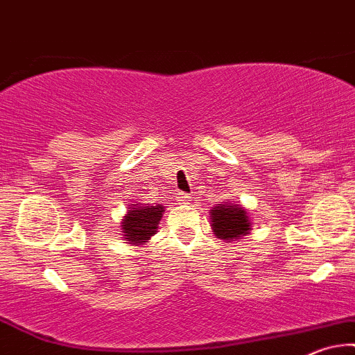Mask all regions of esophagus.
Wrapping results in <instances>:
<instances>
[{
    "mask_svg": "<svg viewBox=\"0 0 355 355\" xmlns=\"http://www.w3.org/2000/svg\"><path fill=\"white\" fill-rule=\"evenodd\" d=\"M175 200H177L178 203H188V201H190V195H188V193L178 191L177 196H175Z\"/></svg>",
    "mask_w": 355,
    "mask_h": 355,
    "instance_id": "esophagus-1",
    "label": "esophagus"
}]
</instances>
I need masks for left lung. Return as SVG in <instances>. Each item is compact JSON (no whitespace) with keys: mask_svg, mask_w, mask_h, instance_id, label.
<instances>
[{"mask_svg":"<svg viewBox=\"0 0 355 355\" xmlns=\"http://www.w3.org/2000/svg\"><path fill=\"white\" fill-rule=\"evenodd\" d=\"M211 227L219 239L227 242L241 239L249 234L250 221L249 214L239 205H218L211 209Z\"/></svg>","mask_w":355,"mask_h":355,"instance_id":"obj_1","label":"left lung"}]
</instances>
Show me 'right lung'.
<instances>
[{"label": "right lung", "mask_w": 355, "mask_h": 355, "mask_svg": "<svg viewBox=\"0 0 355 355\" xmlns=\"http://www.w3.org/2000/svg\"><path fill=\"white\" fill-rule=\"evenodd\" d=\"M162 205L155 206H139L129 205V211L121 223V232H124V241L129 244L141 245L150 239L157 232V224L164 213Z\"/></svg>", "instance_id": "obj_1"}]
</instances>
